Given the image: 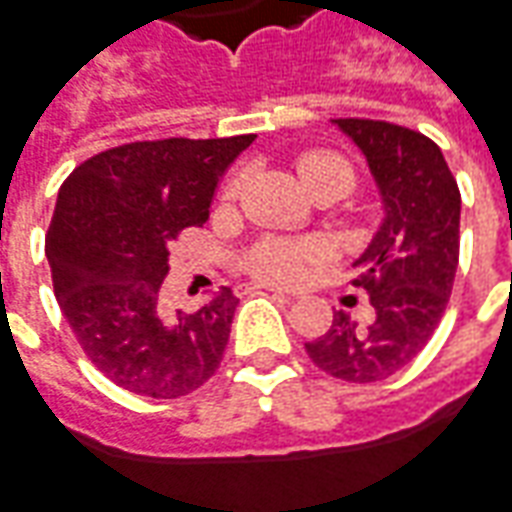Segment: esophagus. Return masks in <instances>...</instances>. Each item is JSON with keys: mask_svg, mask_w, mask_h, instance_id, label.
I'll list each match as a JSON object with an SVG mask.
<instances>
[{"mask_svg": "<svg viewBox=\"0 0 512 512\" xmlns=\"http://www.w3.org/2000/svg\"><path fill=\"white\" fill-rule=\"evenodd\" d=\"M260 288H266V291H271L274 296H282V299H291L293 293L285 291V288H280V285H260Z\"/></svg>", "mask_w": 512, "mask_h": 512, "instance_id": "esophagus-1", "label": "esophagus"}]
</instances>
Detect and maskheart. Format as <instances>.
Masks as SVG:
<instances>
[{
  "label": "heart",
  "mask_w": 512,
  "mask_h": 512,
  "mask_svg": "<svg viewBox=\"0 0 512 512\" xmlns=\"http://www.w3.org/2000/svg\"><path fill=\"white\" fill-rule=\"evenodd\" d=\"M318 174H349L352 177V169H349V163L343 157L324 155V152L305 155L299 160V177H302V182H310ZM313 257H316V252L310 246L266 241L252 255L249 266L263 280H299Z\"/></svg>",
  "instance_id": "heart-1"
}]
</instances>
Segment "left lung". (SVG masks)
<instances>
[{"instance_id":"1","label":"left lung","mask_w":512,"mask_h":512,"mask_svg":"<svg viewBox=\"0 0 512 512\" xmlns=\"http://www.w3.org/2000/svg\"><path fill=\"white\" fill-rule=\"evenodd\" d=\"M332 124L366 157L382 202L380 227L355 260L374 318L357 324L338 310L327 335L305 349L330 377L380 382L427 346L446 310L460 252V191L427 135L388 121Z\"/></svg>"}]
</instances>
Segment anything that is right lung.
Returning a JSON list of instances; mask_svg holds the SVG:
<instances>
[{"label":"right lung","instance_id":"right-lung-1","mask_svg":"<svg viewBox=\"0 0 512 512\" xmlns=\"http://www.w3.org/2000/svg\"><path fill=\"white\" fill-rule=\"evenodd\" d=\"M252 141L116 146L57 191L46 232L57 305L88 360L130 393L177 399L219 368L238 296L221 288L196 313H169L160 291L174 238L205 224L224 171Z\"/></svg>","mask_w":512,"mask_h":512}]
</instances>
